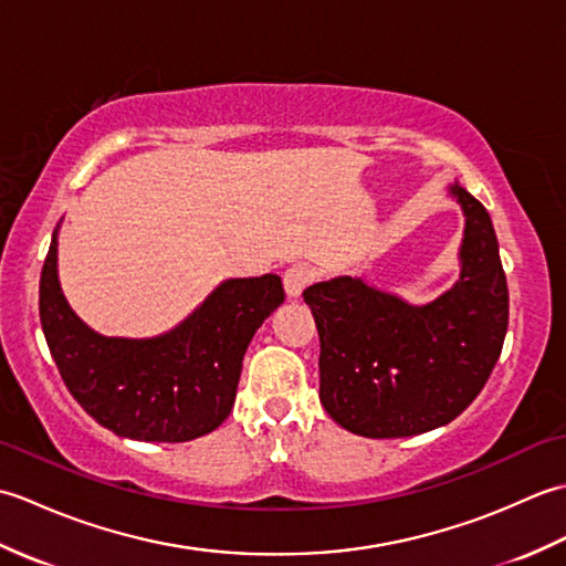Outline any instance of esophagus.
I'll list each match as a JSON object with an SVG mask.
<instances>
[{
    "instance_id": "1",
    "label": "esophagus",
    "mask_w": 566,
    "mask_h": 566,
    "mask_svg": "<svg viewBox=\"0 0 566 566\" xmlns=\"http://www.w3.org/2000/svg\"><path fill=\"white\" fill-rule=\"evenodd\" d=\"M311 282H314V270H311L308 264L296 262V264H292V268H286V272H284V290L290 296L302 294Z\"/></svg>"
}]
</instances>
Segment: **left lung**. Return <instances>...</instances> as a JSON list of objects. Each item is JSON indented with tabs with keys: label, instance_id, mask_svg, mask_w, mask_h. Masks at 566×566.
Returning a JSON list of instances; mask_svg holds the SVG:
<instances>
[{
	"label": "left lung",
	"instance_id": "left-lung-1",
	"mask_svg": "<svg viewBox=\"0 0 566 566\" xmlns=\"http://www.w3.org/2000/svg\"><path fill=\"white\" fill-rule=\"evenodd\" d=\"M462 272L426 306L335 276L304 292L321 338V403L365 438H408L448 426L494 369L509 328V286L482 201L460 185Z\"/></svg>",
	"mask_w": 566,
	"mask_h": 566
}]
</instances>
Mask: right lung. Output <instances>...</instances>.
<instances>
[{
	"instance_id": "right-lung-1",
	"label": "right lung",
	"mask_w": 566,
	"mask_h": 566,
	"mask_svg": "<svg viewBox=\"0 0 566 566\" xmlns=\"http://www.w3.org/2000/svg\"><path fill=\"white\" fill-rule=\"evenodd\" d=\"M282 302L276 274L226 280L170 333L104 338L60 290L57 228L39 290L43 335L67 391L99 426L143 442H187L223 423L252 335Z\"/></svg>"
}]
</instances>
